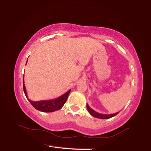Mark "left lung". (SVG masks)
Segmentation results:
<instances>
[{"instance_id":"8db88e82","label":"left lung","mask_w":151,"mask_h":151,"mask_svg":"<svg viewBox=\"0 0 151 151\" xmlns=\"http://www.w3.org/2000/svg\"><path fill=\"white\" fill-rule=\"evenodd\" d=\"M86 108H87V110L89 112V113H90L92 116L95 117V118H97V119H110V118H111V117L116 116L117 114L119 113V112H116V113H114V114H103L99 113V112H97L95 111H94L93 109H92L91 107L88 106V104H86Z\"/></svg>"}]
</instances>
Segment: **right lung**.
I'll use <instances>...</instances> for the list:
<instances>
[{"instance_id":"1","label":"right lung","mask_w":151,"mask_h":151,"mask_svg":"<svg viewBox=\"0 0 151 151\" xmlns=\"http://www.w3.org/2000/svg\"><path fill=\"white\" fill-rule=\"evenodd\" d=\"M23 90L27 99L29 100L30 104L34 106V108L38 110V111H40L41 112H54L60 109L66 103V101L68 99V94H69L70 92V89L69 91H68L66 93L63 94V95L60 96L59 97H57V98L56 99H51V100L32 101L28 98L26 88H25V85L24 83V78H23Z\"/></svg>"}]
</instances>
